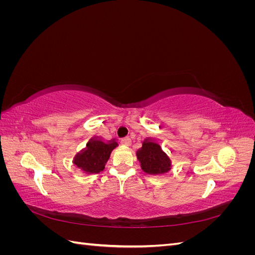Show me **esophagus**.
<instances>
[{"label":"esophagus","mask_w":255,"mask_h":255,"mask_svg":"<svg viewBox=\"0 0 255 255\" xmlns=\"http://www.w3.org/2000/svg\"><path fill=\"white\" fill-rule=\"evenodd\" d=\"M121 142H122V144H125V145H129L130 142H132V140H130L129 137H125V138H122V139H121Z\"/></svg>","instance_id":"obj_1"}]
</instances>
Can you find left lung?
Wrapping results in <instances>:
<instances>
[{"label": "left lung", "mask_w": 255, "mask_h": 255, "mask_svg": "<svg viewBox=\"0 0 255 255\" xmlns=\"http://www.w3.org/2000/svg\"><path fill=\"white\" fill-rule=\"evenodd\" d=\"M141 169L149 174L159 175L168 172L171 169V160L161 150V146L155 140L146 138L142 142L141 149L136 152Z\"/></svg>", "instance_id": "8db88e82"}]
</instances>
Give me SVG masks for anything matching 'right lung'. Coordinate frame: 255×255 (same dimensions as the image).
Segmentation results:
<instances>
[{"mask_svg": "<svg viewBox=\"0 0 255 255\" xmlns=\"http://www.w3.org/2000/svg\"><path fill=\"white\" fill-rule=\"evenodd\" d=\"M117 145L115 139L105 142L98 137H92L87 142L86 148L74 156L73 164L87 174L99 173L104 170L106 161Z\"/></svg>", "mask_w": 255, "mask_h": 255, "instance_id": "right-lung-1", "label": "right lung"}]
</instances>
